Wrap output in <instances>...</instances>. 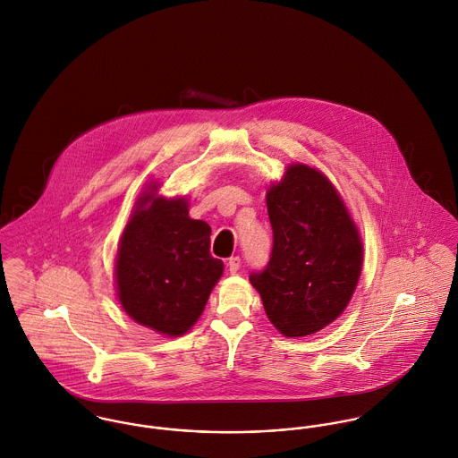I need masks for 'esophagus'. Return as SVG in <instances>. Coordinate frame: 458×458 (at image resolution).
<instances>
[{
  "instance_id": "34e87169",
  "label": "esophagus",
  "mask_w": 458,
  "mask_h": 458,
  "mask_svg": "<svg viewBox=\"0 0 458 458\" xmlns=\"http://www.w3.org/2000/svg\"><path fill=\"white\" fill-rule=\"evenodd\" d=\"M240 264H242L240 258H238V256H234V258H231V259L227 261V267H229V271H231V273H236V271L240 269Z\"/></svg>"
}]
</instances>
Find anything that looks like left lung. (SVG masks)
I'll use <instances>...</instances> for the list:
<instances>
[{"label": "left lung", "instance_id": "left-lung-1", "mask_svg": "<svg viewBox=\"0 0 458 458\" xmlns=\"http://www.w3.org/2000/svg\"><path fill=\"white\" fill-rule=\"evenodd\" d=\"M273 249L250 275L267 319L285 336H307L347 307L363 262V245L344 200L323 173L287 167L266 194Z\"/></svg>", "mask_w": 458, "mask_h": 458}]
</instances>
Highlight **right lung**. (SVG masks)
I'll list each match as a JSON object with an SVG mask.
<instances>
[{"label": "right lung", "mask_w": 458, "mask_h": 458, "mask_svg": "<svg viewBox=\"0 0 458 458\" xmlns=\"http://www.w3.org/2000/svg\"><path fill=\"white\" fill-rule=\"evenodd\" d=\"M211 227L189 216L185 197L137 199L116 258L118 300L131 319L167 336L196 325L224 262L209 254Z\"/></svg>", "instance_id": "1"}]
</instances>
